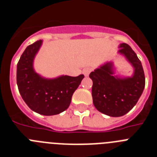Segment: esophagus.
<instances>
[{"label": "esophagus", "instance_id": "obj_1", "mask_svg": "<svg viewBox=\"0 0 157 157\" xmlns=\"http://www.w3.org/2000/svg\"><path fill=\"white\" fill-rule=\"evenodd\" d=\"M91 71H92V69H91L90 67H86V68L83 69V74H84V75H85L86 77H87V76H89V75H90V73L91 72Z\"/></svg>", "mask_w": 157, "mask_h": 157}]
</instances>
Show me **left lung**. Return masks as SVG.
<instances>
[{"label":"left lung","mask_w":157,"mask_h":157,"mask_svg":"<svg viewBox=\"0 0 157 157\" xmlns=\"http://www.w3.org/2000/svg\"><path fill=\"white\" fill-rule=\"evenodd\" d=\"M120 48L119 52L134 67L131 77L115 76L112 62L101 65L90 74L94 106L101 113L112 117H120L130 112L138 102L145 85L143 67L135 52L126 43L120 44Z\"/></svg>","instance_id":"1"}]
</instances>
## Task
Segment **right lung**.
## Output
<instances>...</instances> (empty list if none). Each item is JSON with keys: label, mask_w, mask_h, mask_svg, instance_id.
<instances>
[{"label": "right lung", "mask_w": 157, "mask_h": 157, "mask_svg": "<svg viewBox=\"0 0 157 157\" xmlns=\"http://www.w3.org/2000/svg\"><path fill=\"white\" fill-rule=\"evenodd\" d=\"M41 44V40L37 41L23 52L17 63L16 82L19 94L31 110L44 116H53L68 108L84 75L45 78L37 74L33 62Z\"/></svg>", "instance_id": "add662e5"}]
</instances>
